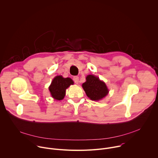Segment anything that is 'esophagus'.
I'll list each match as a JSON object with an SVG mask.
<instances>
[{"mask_svg": "<svg viewBox=\"0 0 158 158\" xmlns=\"http://www.w3.org/2000/svg\"><path fill=\"white\" fill-rule=\"evenodd\" d=\"M73 80L74 82H75L76 84H78V83H79V77H78L75 76V77H73Z\"/></svg>", "mask_w": 158, "mask_h": 158, "instance_id": "obj_1", "label": "esophagus"}]
</instances>
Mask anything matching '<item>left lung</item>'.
Wrapping results in <instances>:
<instances>
[{"label":"left lung","mask_w":158,"mask_h":158,"mask_svg":"<svg viewBox=\"0 0 158 158\" xmlns=\"http://www.w3.org/2000/svg\"><path fill=\"white\" fill-rule=\"evenodd\" d=\"M86 81L83 83L82 87L87 96L93 101H99L107 95L109 89L104 82L101 81L98 77L89 75Z\"/></svg>","instance_id":"1"}]
</instances>
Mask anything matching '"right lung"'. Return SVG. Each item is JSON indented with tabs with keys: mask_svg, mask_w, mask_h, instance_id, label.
I'll return each instance as SVG.
<instances>
[{
	"mask_svg": "<svg viewBox=\"0 0 158 158\" xmlns=\"http://www.w3.org/2000/svg\"><path fill=\"white\" fill-rule=\"evenodd\" d=\"M74 83L70 78H64L61 75L56 76L49 87L52 97L58 101L62 100L65 95V91Z\"/></svg>",
	"mask_w": 158,
	"mask_h": 158,
	"instance_id": "add662e5",
	"label": "right lung"
}]
</instances>
